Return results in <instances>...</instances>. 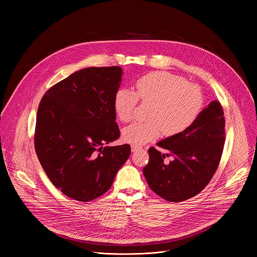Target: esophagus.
<instances>
[{
    "instance_id": "1",
    "label": "esophagus",
    "mask_w": 257,
    "mask_h": 257,
    "mask_svg": "<svg viewBox=\"0 0 257 257\" xmlns=\"http://www.w3.org/2000/svg\"><path fill=\"white\" fill-rule=\"evenodd\" d=\"M139 150H141V148L140 146H137V145H131V151H132V153H135V152H137V151H139Z\"/></svg>"
}]
</instances>
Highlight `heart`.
Returning <instances> with one entry per match:
<instances>
[{
  "mask_svg": "<svg viewBox=\"0 0 257 257\" xmlns=\"http://www.w3.org/2000/svg\"><path fill=\"white\" fill-rule=\"evenodd\" d=\"M136 92L128 87L119 88L114 96V108L118 118L130 122L138 100L152 103L149 122H137L126 127L123 139L134 145H142L157 139L162 131L174 136L186 131L198 118L203 106L200 87L167 71L151 72L135 82Z\"/></svg>",
  "mask_w": 257,
  "mask_h": 257,
  "instance_id": "heart-1",
  "label": "heart"
}]
</instances>
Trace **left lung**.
I'll return each instance as SVG.
<instances>
[{"label":"left lung","mask_w":257,"mask_h":257,"mask_svg":"<svg viewBox=\"0 0 257 257\" xmlns=\"http://www.w3.org/2000/svg\"><path fill=\"white\" fill-rule=\"evenodd\" d=\"M225 136L222 104L212 100L190 128L158 142L169 154H162L154 146L149 150L150 162L143 168V175L150 188L171 202L184 201L200 193L218 167ZM166 155L174 160L164 163Z\"/></svg>","instance_id":"8db88e82"}]
</instances>
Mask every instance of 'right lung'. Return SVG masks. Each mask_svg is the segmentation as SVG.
<instances>
[{"instance_id":"add662e5","label":"right lung","mask_w":257,"mask_h":257,"mask_svg":"<svg viewBox=\"0 0 257 257\" xmlns=\"http://www.w3.org/2000/svg\"><path fill=\"white\" fill-rule=\"evenodd\" d=\"M121 76L118 66L85 68L41 100L36 156L53 184L72 199L85 202L104 194L130 156L129 144L106 146L120 137L114 96Z\"/></svg>"}]
</instances>
